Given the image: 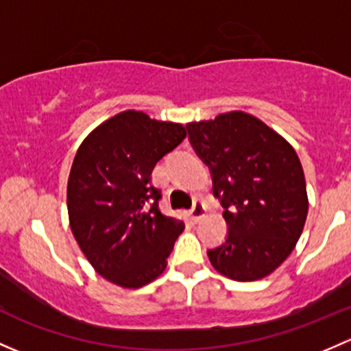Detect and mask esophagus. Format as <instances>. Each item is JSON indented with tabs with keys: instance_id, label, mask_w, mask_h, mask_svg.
<instances>
[{
	"instance_id": "34e87169",
	"label": "esophagus",
	"mask_w": 351,
	"mask_h": 351,
	"mask_svg": "<svg viewBox=\"0 0 351 351\" xmlns=\"http://www.w3.org/2000/svg\"><path fill=\"white\" fill-rule=\"evenodd\" d=\"M205 212H206L205 205L202 204V202L197 200V202H195V204H193V206H191L190 212H188V215H190V219L193 220V222H198V220H200L202 217L205 215Z\"/></svg>"
}]
</instances>
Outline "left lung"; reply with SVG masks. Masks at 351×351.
<instances>
[{"mask_svg":"<svg viewBox=\"0 0 351 351\" xmlns=\"http://www.w3.org/2000/svg\"><path fill=\"white\" fill-rule=\"evenodd\" d=\"M188 138L210 168L213 195L228 225L227 241L210 249L215 271L234 281L274 272L300 241L308 193L294 147L242 110L188 123Z\"/></svg>","mask_w":351,"mask_h":351,"instance_id":"8db88e82","label":"left lung"}]
</instances>
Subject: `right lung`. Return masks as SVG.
<instances>
[{
    "label": "right lung",
    "mask_w": 351,
    "mask_h": 351,
    "mask_svg": "<svg viewBox=\"0 0 351 351\" xmlns=\"http://www.w3.org/2000/svg\"><path fill=\"white\" fill-rule=\"evenodd\" d=\"M185 136L183 124L123 110L77 149L67 183L70 228L92 267L112 284L138 289L166 269L185 223L161 213L151 173Z\"/></svg>",
    "instance_id": "obj_1"
}]
</instances>
